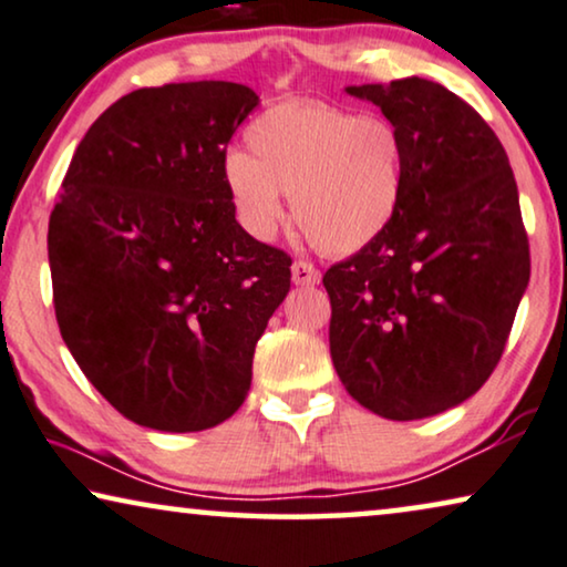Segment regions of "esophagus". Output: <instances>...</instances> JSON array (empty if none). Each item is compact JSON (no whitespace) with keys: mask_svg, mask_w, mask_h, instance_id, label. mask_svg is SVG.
<instances>
[{"mask_svg":"<svg viewBox=\"0 0 567 567\" xmlns=\"http://www.w3.org/2000/svg\"><path fill=\"white\" fill-rule=\"evenodd\" d=\"M318 280H321V272L310 265V261L306 259H298L292 265V282L295 285H316Z\"/></svg>","mask_w":567,"mask_h":567,"instance_id":"34e87169","label":"esophagus"}]
</instances>
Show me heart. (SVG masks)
I'll return each mask as SVG.
<instances>
[{
	"label": "heart",
	"mask_w": 567,
	"mask_h": 567,
	"mask_svg": "<svg viewBox=\"0 0 567 567\" xmlns=\"http://www.w3.org/2000/svg\"><path fill=\"white\" fill-rule=\"evenodd\" d=\"M249 154L226 158L241 226L272 238L290 195L292 218L326 254H354L385 234L401 205L405 146L398 127L326 102H282L244 135Z\"/></svg>",
	"instance_id": "1"
}]
</instances>
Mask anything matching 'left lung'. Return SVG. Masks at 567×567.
<instances>
[{"label":"left lung","instance_id":"obj_1","mask_svg":"<svg viewBox=\"0 0 567 567\" xmlns=\"http://www.w3.org/2000/svg\"><path fill=\"white\" fill-rule=\"evenodd\" d=\"M398 127L401 205L331 269L329 347L347 393L382 419L442 413L483 388L529 282L519 189L498 135L446 86H347Z\"/></svg>","mask_w":567,"mask_h":567}]
</instances>
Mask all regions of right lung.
<instances>
[{"label":"right lung","instance_id":"add662e5","mask_svg":"<svg viewBox=\"0 0 567 567\" xmlns=\"http://www.w3.org/2000/svg\"><path fill=\"white\" fill-rule=\"evenodd\" d=\"M259 97L234 82L146 86L76 146L48 220L61 337L138 426L203 432L238 411L290 254L236 220L226 148Z\"/></svg>","mask_w":567,"mask_h":567}]
</instances>
